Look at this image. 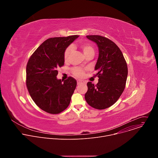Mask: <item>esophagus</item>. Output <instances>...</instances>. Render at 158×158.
<instances>
[{"instance_id": "1", "label": "esophagus", "mask_w": 158, "mask_h": 158, "mask_svg": "<svg viewBox=\"0 0 158 158\" xmlns=\"http://www.w3.org/2000/svg\"><path fill=\"white\" fill-rule=\"evenodd\" d=\"M77 84H81L82 83V81L81 80H77Z\"/></svg>"}]
</instances>
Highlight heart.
<instances>
[{"label":"heart","instance_id":"obj_1","mask_svg":"<svg viewBox=\"0 0 158 158\" xmlns=\"http://www.w3.org/2000/svg\"><path fill=\"white\" fill-rule=\"evenodd\" d=\"M81 48L85 56L89 53H91V52L94 53V52L93 47L91 46V44H89L88 43H82L81 44ZM72 49H73L72 46H68L64 51V59L65 60H68L69 57L72 51ZM84 69H81V67H75L72 69L73 73L74 74V76H76L77 77H81L84 74Z\"/></svg>","mask_w":158,"mask_h":158}]
</instances>
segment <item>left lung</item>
Returning <instances> with one entry per match:
<instances>
[{
  "instance_id": "8db88e82",
  "label": "left lung",
  "mask_w": 158,
  "mask_h": 158,
  "mask_svg": "<svg viewBox=\"0 0 158 158\" xmlns=\"http://www.w3.org/2000/svg\"><path fill=\"white\" fill-rule=\"evenodd\" d=\"M86 37L98 46L99 57L95 70L99 81L96 85L87 82L85 99L91 107L104 109L113 105L124 91L128 73L127 63L114 42L98 35Z\"/></svg>"
}]
</instances>
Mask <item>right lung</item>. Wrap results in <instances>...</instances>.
<instances>
[{"instance_id": "right-lung-1", "label": "right lung", "mask_w": 158, "mask_h": 158, "mask_svg": "<svg viewBox=\"0 0 158 158\" xmlns=\"http://www.w3.org/2000/svg\"><path fill=\"white\" fill-rule=\"evenodd\" d=\"M79 36L52 37L45 40L29 58L26 85L34 102L42 110L56 114L69 106L77 81L72 77L57 79V69L64 64L65 49Z\"/></svg>"}]
</instances>
